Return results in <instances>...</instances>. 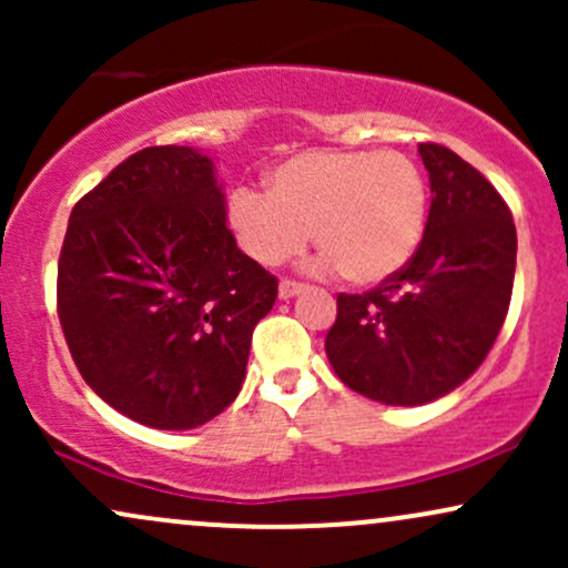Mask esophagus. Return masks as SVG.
Segmentation results:
<instances>
[{
  "label": "esophagus",
  "instance_id": "esophagus-1",
  "mask_svg": "<svg viewBox=\"0 0 568 568\" xmlns=\"http://www.w3.org/2000/svg\"><path fill=\"white\" fill-rule=\"evenodd\" d=\"M302 291H304V285L302 283H293V280H283V283H280V288H277L280 298H283V302H288V298H293V296H296V293H302Z\"/></svg>",
  "mask_w": 568,
  "mask_h": 568
}]
</instances>
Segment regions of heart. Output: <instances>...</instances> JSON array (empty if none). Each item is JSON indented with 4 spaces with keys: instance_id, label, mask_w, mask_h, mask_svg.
<instances>
[{
    "instance_id": "heart-1",
    "label": "heart",
    "mask_w": 568,
    "mask_h": 568,
    "mask_svg": "<svg viewBox=\"0 0 568 568\" xmlns=\"http://www.w3.org/2000/svg\"><path fill=\"white\" fill-rule=\"evenodd\" d=\"M226 224L262 266L296 258L315 243L352 285H379L414 258L425 237L427 184L400 152H302L280 162L266 194L234 189Z\"/></svg>"
}]
</instances>
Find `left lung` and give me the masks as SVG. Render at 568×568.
<instances>
[{
  "label": "left lung",
  "instance_id": "1",
  "mask_svg": "<svg viewBox=\"0 0 568 568\" xmlns=\"http://www.w3.org/2000/svg\"><path fill=\"white\" fill-rule=\"evenodd\" d=\"M429 216L414 258L379 288L338 293L325 355L355 393L425 406L486 361L510 306L515 224L499 192L452 149L419 143Z\"/></svg>",
  "mask_w": 568,
  "mask_h": 568
}]
</instances>
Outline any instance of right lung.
<instances>
[{
	"label": "right lung",
	"instance_id": "right-lung-1",
	"mask_svg": "<svg viewBox=\"0 0 568 568\" xmlns=\"http://www.w3.org/2000/svg\"><path fill=\"white\" fill-rule=\"evenodd\" d=\"M277 277L226 226L216 162L149 146L71 211L58 317L82 379L154 429H192L237 397Z\"/></svg>",
	"mask_w": 568,
	"mask_h": 568
}]
</instances>
